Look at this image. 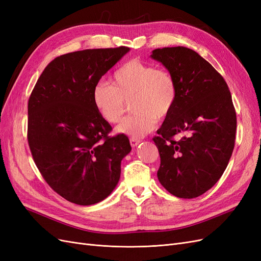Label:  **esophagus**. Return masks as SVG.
I'll list each match as a JSON object with an SVG mask.
<instances>
[{"label": "esophagus", "mask_w": 261, "mask_h": 261, "mask_svg": "<svg viewBox=\"0 0 261 261\" xmlns=\"http://www.w3.org/2000/svg\"><path fill=\"white\" fill-rule=\"evenodd\" d=\"M129 141H130V146L132 147H136L137 145H139L140 144V139L139 138H135V137H132L130 139H129Z\"/></svg>", "instance_id": "1"}]
</instances>
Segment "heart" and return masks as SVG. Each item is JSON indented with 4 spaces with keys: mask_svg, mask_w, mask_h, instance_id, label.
<instances>
[{
    "mask_svg": "<svg viewBox=\"0 0 261 261\" xmlns=\"http://www.w3.org/2000/svg\"><path fill=\"white\" fill-rule=\"evenodd\" d=\"M176 98V82L170 72L136 59L125 62L115 70L112 85L100 81L92 89L93 106L111 124L121 121L126 102L130 101L134 113L117 125L116 132L135 138L151 132L156 118L168 117Z\"/></svg>",
    "mask_w": 261,
    "mask_h": 261,
    "instance_id": "heart-1",
    "label": "heart"
}]
</instances>
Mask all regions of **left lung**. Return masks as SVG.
Returning <instances> with one entry per match:
<instances>
[{
  "instance_id": "obj_1",
  "label": "left lung",
  "mask_w": 261,
  "mask_h": 261,
  "mask_svg": "<svg viewBox=\"0 0 261 261\" xmlns=\"http://www.w3.org/2000/svg\"><path fill=\"white\" fill-rule=\"evenodd\" d=\"M151 58L174 77L177 98L152 140L159 150L158 178L178 198H196L222 176L232 155L236 112L224 78L184 46L155 49ZM184 133L178 141L174 136Z\"/></svg>"
}]
</instances>
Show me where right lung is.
<instances>
[{"mask_svg": "<svg viewBox=\"0 0 261 261\" xmlns=\"http://www.w3.org/2000/svg\"><path fill=\"white\" fill-rule=\"evenodd\" d=\"M129 51L127 46L89 49L55 58L28 100L27 139L42 177L66 200L89 206L112 193L121 161L129 153L124 134L92 102L93 86Z\"/></svg>", "mask_w": 261, "mask_h": 261, "instance_id": "1", "label": "right lung"}]
</instances>
